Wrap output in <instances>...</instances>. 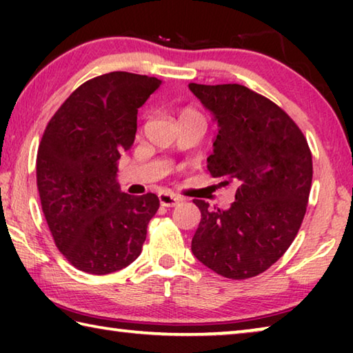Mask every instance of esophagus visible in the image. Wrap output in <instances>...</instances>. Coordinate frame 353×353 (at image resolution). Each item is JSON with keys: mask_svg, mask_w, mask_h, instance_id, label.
Listing matches in <instances>:
<instances>
[{"mask_svg": "<svg viewBox=\"0 0 353 353\" xmlns=\"http://www.w3.org/2000/svg\"><path fill=\"white\" fill-rule=\"evenodd\" d=\"M159 201H160V205L163 207H176L179 202L182 201V198H179V196H174L171 193H160Z\"/></svg>", "mask_w": 353, "mask_h": 353, "instance_id": "esophagus-1", "label": "esophagus"}]
</instances>
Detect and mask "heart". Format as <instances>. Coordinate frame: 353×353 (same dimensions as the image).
<instances>
[{
  "label": "heart",
  "mask_w": 353,
  "mask_h": 353,
  "mask_svg": "<svg viewBox=\"0 0 353 353\" xmlns=\"http://www.w3.org/2000/svg\"><path fill=\"white\" fill-rule=\"evenodd\" d=\"M187 117H199V113L191 110V109H185V110H182L181 117H179V118H187Z\"/></svg>",
  "instance_id": "b5f03b06"
}]
</instances>
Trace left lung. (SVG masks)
I'll list each match as a JSON object with an SVG mask.
<instances>
[{
  "label": "left lung",
  "mask_w": 353,
  "mask_h": 353,
  "mask_svg": "<svg viewBox=\"0 0 353 353\" xmlns=\"http://www.w3.org/2000/svg\"><path fill=\"white\" fill-rule=\"evenodd\" d=\"M218 124L207 168L234 183L227 210L194 199L201 223L191 240L202 265L227 279H249L274 265L294 241L312 188L313 162L296 123L272 101L240 83H188Z\"/></svg>",
  "instance_id": "8db88e82"
}]
</instances>
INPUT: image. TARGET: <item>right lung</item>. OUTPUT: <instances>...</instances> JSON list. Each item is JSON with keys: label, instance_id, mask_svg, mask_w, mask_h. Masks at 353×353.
<instances>
[{"label": "right lung", "instance_id": "obj_1", "mask_svg": "<svg viewBox=\"0 0 353 353\" xmlns=\"http://www.w3.org/2000/svg\"><path fill=\"white\" fill-rule=\"evenodd\" d=\"M162 81L113 71L82 83L51 118L37 152L41 210L79 271L104 276L141 254L159 210L152 193H123L118 160L134 145L137 113Z\"/></svg>", "mask_w": 353, "mask_h": 353}]
</instances>
